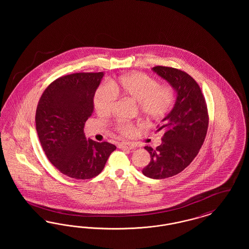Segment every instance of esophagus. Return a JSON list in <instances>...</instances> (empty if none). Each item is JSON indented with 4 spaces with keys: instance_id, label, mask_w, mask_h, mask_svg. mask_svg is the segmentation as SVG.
Listing matches in <instances>:
<instances>
[{
    "instance_id": "1",
    "label": "esophagus",
    "mask_w": 249,
    "mask_h": 249,
    "mask_svg": "<svg viewBox=\"0 0 249 249\" xmlns=\"http://www.w3.org/2000/svg\"><path fill=\"white\" fill-rule=\"evenodd\" d=\"M119 147L122 149H133L135 146L131 142H120L119 143Z\"/></svg>"
}]
</instances>
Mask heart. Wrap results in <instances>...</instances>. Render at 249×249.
Instances as JSON below:
<instances>
[{"mask_svg": "<svg viewBox=\"0 0 249 249\" xmlns=\"http://www.w3.org/2000/svg\"><path fill=\"white\" fill-rule=\"evenodd\" d=\"M119 95L137 102L140 113L151 120L162 119L171 111L176 101V91L170 85H160L146 73L136 71L119 77L110 85L100 86L93 96L95 111L101 116L112 112ZM141 124L119 122L116 130L122 136L132 135Z\"/></svg>", "mask_w": 249, "mask_h": 249, "instance_id": "b5f03b06", "label": "heart"}]
</instances>
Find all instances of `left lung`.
I'll return each mask as SVG.
<instances>
[{
	"instance_id": "obj_1",
	"label": "left lung",
	"mask_w": 249,
	"mask_h": 249,
	"mask_svg": "<svg viewBox=\"0 0 249 249\" xmlns=\"http://www.w3.org/2000/svg\"><path fill=\"white\" fill-rule=\"evenodd\" d=\"M153 71L178 93L173 110L157 127L164 132L162 142L156 148L144 146L151 160L142 174L163 179L181 173L198 155L208 130L209 115L201 88L189 73L166 66H155Z\"/></svg>"
}]
</instances>
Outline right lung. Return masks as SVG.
Segmentation results:
<instances>
[{
  "label": "right lung",
  "mask_w": 249,
  "mask_h": 249,
  "mask_svg": "<svg viewBox=\"0 0 249 249\" xmlns=\"http://www.w3.org/2000/svg\"><path fill=\"white\" fill-rule=\"evenodd\" d=\"M103 71L74 72L48 85L36 108V130L48 160L63 175L90 179L105 168L116 145L87 140L84 126L93 112Z\"/></svg>",
  "instance_id": "add662e5"
}]
</instances>
